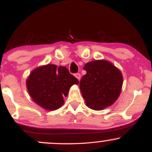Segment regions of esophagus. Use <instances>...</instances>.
I'll list each match as a JSON object with an SVG mask.
<instances>
[{"label":"esophagus","mask_w":152,"mask_h":152,"mask_svg":"<svg viewBox=\"0 0 152 152\" xmlns=\"http://www.w3.org/2000/svg\"><path fill=\"white\" fill-rule=\"evenodd\" d=\"M75 77L77 78L78 80H80L81 79V74H80L79 73H77V74H75Z\"/></svg>","instance_id":"1"}]
</instances>
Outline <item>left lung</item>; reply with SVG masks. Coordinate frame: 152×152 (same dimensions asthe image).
Wrapping results in <instances>:
<instances>
[{
	"label": "left lung",
	"mask_w": 152,
	"mask_h": 152,
	"mask_svg": "<svg viewBox=\"0 0 152 152\" xmlns=\"http://www.w3.org/2000/svg\"><path fill=\"white\" fill-rule=\"evenodd\" d=\"M83 69L86 74L80 81V89L86 106L99 111L112 105L121 91V71L106 60L91 61Z\"/></svg>",
	"instance_id": "left-lung-1"
}]
</instances>
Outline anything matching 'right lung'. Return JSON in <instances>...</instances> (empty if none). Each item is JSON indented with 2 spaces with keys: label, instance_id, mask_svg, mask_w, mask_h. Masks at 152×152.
I'll return each mask as SVG.
<instances>
[{
  "label": "right lung",
  "instance_id": "1",
  "mask_svg": "<svg viewBox=\"0 0 152 152\" xmlns=\"http://www.w3.org/2000/svg\"><path fill=\"white\" fill-rule=\"evenodd\" d=\"M79 81L67 68L47 64L31 71L26 80L28 92L32 100L43 109L53 111L64 104L69 89Z\"/></svg>",
  "mask_w": 152,
  "mask_h": 152
}]
</instances>
